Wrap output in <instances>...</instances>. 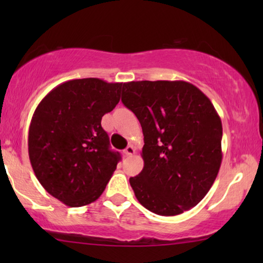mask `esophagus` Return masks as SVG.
Returning a JSON list of instances; mask_svg holds the SVG:
<instances>
[{
	"label": "esophagus",
	"instance_id": "esophagus-1",
	"mask_svg": "<svg viewBox=\"0 0 263 263\" xmlns=\"http://www.w3.org/2000/svg\"><path fill=\"white\" fill-rule=\"evenodd\" d=\"M135 153V148L133 146H128L127 148L124 149V154L125 156H133Z\"/></svg>",
	"mask_w": 263,
	"mask_h": 263
}]
</instances>
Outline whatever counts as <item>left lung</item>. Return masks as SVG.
Returning <instances> with one entry per match:
<instances>
[{
	"mask_svg": "<svg viewBox=\"0 0 263 263\" xmlns=\"http://www.w3.org/2000/svg\"><path fill=\"white\" fill-rule=\"evenodd\" d=\"M122 103L143 133V168L129 182L153 213L171 217L196 206L221 165V120L213 104L186 81L125 82Z\"/></svg>",
	"mask_w": 263,
	"mask_h": 263,
	"instance_id": "left-lung-1",
	"label": "left lung"
}]
</instances>
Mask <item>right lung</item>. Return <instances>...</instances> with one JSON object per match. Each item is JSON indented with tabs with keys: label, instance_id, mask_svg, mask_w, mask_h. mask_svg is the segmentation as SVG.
<instances>
[{
	"label": "right lung",
	"instance_id": "obj_1",
	"mask_svg": "<svg viewBox=\"0 0 263 263\" xmlns=\"http://www.w3.org/2000/svg\"><path fill=\"white\" fill-rule=\"evenodd\" d=\"M123 85L97 78L66 81L34 111L28 130L32 168L43 188L67 206L95 202L121 160L110 149L102 117L120 102Z\"/></svg>",
	"mask_w": 263,
	"mask_h": 263
}]
</instances>
